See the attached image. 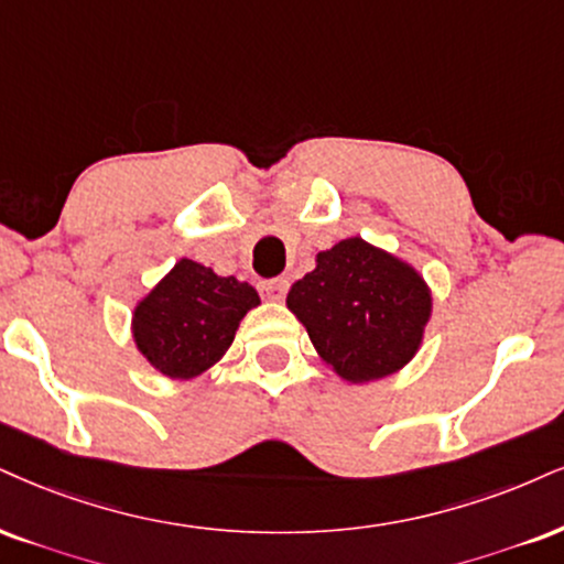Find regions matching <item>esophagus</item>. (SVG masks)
<instances>
[{
  "label": "esophagus",
  "instance_id": "esophagus-1",
  "mask_svg": "<svg viewBox=\"0 0 564 564\" xmlns=\"http://www.w3.org/2000/svg\"><path fill=\"white\" fill-rule=\"evenodd\" d=\"M288 288L290 282L284 280V276H280V280H269L261 284V293L269 297V301H284V295H288Z\"/></svg>",
  "mask_w": 564,
  "mask_h": 564
}]
</instances>
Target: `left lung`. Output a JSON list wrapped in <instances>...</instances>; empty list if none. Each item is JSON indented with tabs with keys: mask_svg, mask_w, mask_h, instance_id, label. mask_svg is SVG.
Instances as JSON below:
<instances>
[{
	"mask_svg": "<svg viewBox=\"0 0 564 564\" xmlns=\"http://www.w3.org/2000/svg\"><path fill=\"white\" fill-rule=\"evenodd\" d=\"M316 352L350 384L384 379L419 352L431 290L398 256L364 238L339 240L288 293Z\"/></svg>",
	"mask_w": 564,
	"mask_h": 564,
	"instance_id": "left-lung-1",
	"label": "left lung"
}]
</instances>
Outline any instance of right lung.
<instances>
[{
	"mask_svg": "<svg viewBox=\"0 0 564 564\" xmlns=\"http://www.w3.org/2000/svg\"><path fill=\"white\" fill-rule=\"evenodd\" d=\"M259 303V293L248 282L180 259L135 305L133 339L159 373L193 379L225 356L242 316Z\"/></svg>",
	"mask_w": 564,
	"mask_h": 564,
	"instance_id": "1",
	"label": "right lung"
}]
</instances>
